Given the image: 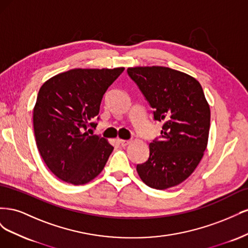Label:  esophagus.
<instances>
[{
    "label": "esophagus",
    "mask_w": 248,
    "mask_h": 248,
    "mask_svg": "<svg viewBox=\"0 0 248 248\" xmlns=\"http://www.w3.org/2000/svg\"><path fill=\"white\" fill-rule=\"evenodd\" d=\"M119 142H120V144H121L122 147H125V146H127V145H129L131 141H130L129 140H120Z\"/></svg>",
    "instance_id": "obj_1"
}]
</instances>
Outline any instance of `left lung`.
Segmentation results:
<instances>
[{"instance_id":"obj_1","label":"left lung","mask_w":248,"mask_h":248,"mask_svg":"<svg viewBox=\"0 0 248 248\" xmlns=\"http://www.w3.org/2000/svg\"><path fill=\"white\" fill-rule=\"evenodd\" d=\"M127 74L153 108V119L163 122L159 138L150 142L149 158L137 166L139 176L160 190L182 183L208 144L210 108L202 86L188 74L162 66L134 67Z\"/></svg>"}]
</instances>
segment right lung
I'll list each match as a JSON object with an SVG mask.
<instances>
[{
  "label": "right lung",
  "mask_w": 248,
  "mask_h": 248,
  "mask_svg": "<svg viewBox=\"0 0 248 248\" xmlns=\"http://www.w3.org/2000/svg\"><path fill=\"white\" fill-rule=\"evenodd\" d=\"M123 67L72 69L49 78L40 88L33 111L37 148L60 180L82 185L98 176L114 147L93 134L104 93Z\"/></svg>",
  "instance_id": "add662e5"
}]
</instances>
